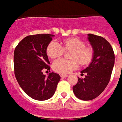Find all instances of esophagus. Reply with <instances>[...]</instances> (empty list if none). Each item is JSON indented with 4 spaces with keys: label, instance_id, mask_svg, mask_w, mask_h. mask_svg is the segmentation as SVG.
<instances>
[{
    "label": "esophagus",
    "instance_id": "obj_1",
    "mask_svg": "<svg viewBox=\"0 0 122 122\" xmlns=\"http://www.w3.org/2000/svg\"><path fill=\"white\" fill-rule=\"evenodd\" d=\"M60 77H62V78H65V77H67V75H65V74H60Z\"/></svg>",
    "mask_w": 122,
    "mask_h": 122
}]
</instances>
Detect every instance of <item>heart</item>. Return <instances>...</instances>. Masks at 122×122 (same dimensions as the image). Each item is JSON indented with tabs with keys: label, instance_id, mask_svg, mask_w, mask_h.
Wrapping results in <instances>:
<instances>
[{
	"label": "heart",
	"instance_id": "obj_1",
	"mask_svg": "<svg viewBox=\"0 0 122 122\" xmlns=\"http://www.w3.org/2000/svg\"><path fill=\"white\" fill-rule=\"evenodd\" d=\"M71 51L69 55L70 60L60 59L52 64V70L60 74L69 73L75 70L79 64L84 67L92 62L94 56L92 47L85 45V42L77 37L63 40L59 45L55 41H51L47 46L46 53L51 59H58L64 52Z\"/></svg>",
	"mask_w": 122,
	"mask_h": 122
}]
</instances>
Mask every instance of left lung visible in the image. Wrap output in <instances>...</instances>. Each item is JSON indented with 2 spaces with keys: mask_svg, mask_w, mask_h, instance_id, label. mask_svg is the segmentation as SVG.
Wrapping results in <instances>:
<instances>
[{
  "mask_svg": "<svg viewBox=\"0 0 122 122\" xmlns=\"http://www.w3.org/2000/svg\"><path fill=\"white\" fill-rule=\"evenodd\" d=\"M88 39L94 50V58L88 67L82 70L84 79L78 77L73 87L77 98L88 101L96 98L108 85L114 65V53L111 44L103 37L92 34Z\"/></svg>",
  "mask_w": 122,
  "mask_h": 122,
  "instance_id": "8db88e82",
  "label": "left lung"
}]
</instances>
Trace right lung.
<instances>
[{
  "mask_svg": "<svg viewBox=\"0 0 122 122\" xmlns=\"http://www.w3.org/2000/svg\"><path fill=\"white\" fill-rule=\"evenodd\" d=\"M54 35L28 36L19 43L14 51L15 76L23 91L34 99L45 101L54 95L60 76L54 72L48 77L43 70H50L46 48Z\"/></svg>",
  "mask_w": 122,
  "mask_h": 122,
  "instance_id": "1",
  "label": "right lung"
}]
</instances>
